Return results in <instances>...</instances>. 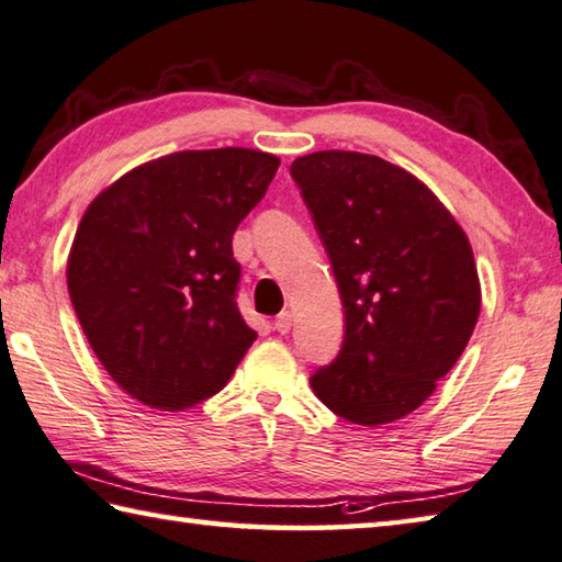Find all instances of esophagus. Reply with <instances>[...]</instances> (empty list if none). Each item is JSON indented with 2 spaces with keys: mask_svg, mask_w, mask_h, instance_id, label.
I'll return each mask as SVG.
<instances>
[{
  "mask_svg": "<svg viewBox=\"0 0 562 562\" xmlns=\"http://www.w3.org/2000/svg\"><path fill=\"white\" fill-rule=\"evenodd\" d=\"M291 326H293V313L291 311L279 313V316H276V321H273V328L279 330L281 336H286V333L291 330Z\"/></svg>",
  "mask_w": 562,
  "mask_h": 562,
  "instance_id": "esophagus-1",
  "label": "esophagus"
}]
</instances>
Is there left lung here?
Instances as JSON below:
<instances>
[{
  "instance_id": "8db88e82",
  "label": "left lung",
  "mask_w": 562,
  "mask_h": 562,
  "mask_svg": "<svg viewBox=\"0 0 562 562\" xmlns=\"http://www.w3.org/2000/svg\"><path fill=\"white\" fill-rule=\"evenodd\" d=\"M291 177L346 308L342 348L311 387L352 425L407 417L457 366L479 321L467 234L425 182L378 155L311 153Z\"/></svg>"
}]
</instances>
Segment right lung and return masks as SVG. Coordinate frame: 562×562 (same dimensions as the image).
<instances>
[{
  "mask_svg": "<svg viewBox=\"0 0 562 562\" xmlns=\"http://www.w3.org/2000/svg\"><path fill=\"white\" fill-rule=\"evenodd\" d=\"M279 165L246 147L182 150L125 172L88 204L68 296L95 358L143 405H200L256 340L236 306L232 236Z\"/></svg>",
  "mask_w": 562,
  "mask_h": 562,
  "instance_id": "add662e5",
  "label": "right lung"
}]
</instances>
